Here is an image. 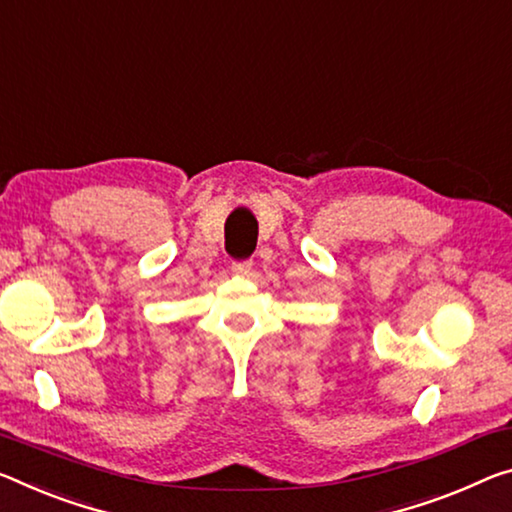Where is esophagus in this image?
I'll return each instance as SVG.
<instances>
[{
  "label": "esophagus",
  "instance_id": "1",
  "mask_svg": "<svg viewBox=\"0 0 512 512\" xmlns=\"http://www.w3.org/2000/svg\"><path fill=\"white\" fill-rule=\"evenodd\" d=\"M250 271H253V262H250V259H243V262H232L234 275H250Z\"/></svg>",
  "mask_w": 512,
  "mask_h": 512
}]
</instances>
